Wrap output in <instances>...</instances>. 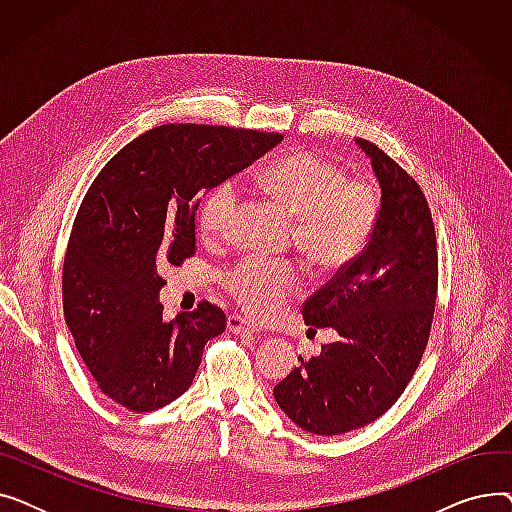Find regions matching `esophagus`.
Masks as SVG:
<instances>
[{"instance_id":"obj_1","label":"esophagus","mask_w":512,"mask_h":512,"mask_svg":"<svg viewBox=\"0 0 512 512\" xmlns=\"http://www.w3.org/2000/svg\"><path fill=\"white\" fill-rule=\"evenodd\" d=\"M228 330L232 334H255L257 330L253 328V324H249V319L240 317L238 313L228 315Z\"/></svg>"}]
</instances>
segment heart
Here are the masks:
<instances>
[{
    "mask_svg": "<svg viewBox=\"0 0 512 512\" xmlns=\"http://www.w3.org/2000/svg\"><path fill=\"white\" fill-rule=\"evenodd\" d=\"M249 182L292 215L297 245L324 272L353 263L382 218L378 184L363 176H346L340 164L311 149H294L267 161L249 174ZM236 211V186H213L199 209L201 236L228 238ZM224 284L247 313L270 319L299 290L301 272L290 261L247 257L226 274Z\"/></svg>",
    "mask_w": 512,
    "mask_h": 512,
    "instance_id": "heart-1",
    "label": "heart"
}]
</instances>
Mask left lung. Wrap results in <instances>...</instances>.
I'll use <instances>...</instances> for the list:
<instances>
[{"label": "left lung", "mask_w": 512, "mask_h": 512, "mask_svg": "<svg viewBox=\"0 0 512 512\" xmlns=\"http://www.w3.org/2000/svg\"><path fill=\"white\" fill-rule=\"evenodd\" d=\"M382 186V218L365 251L303 305L305 324L338 340L276 384L280 409L317 436L353 432L405 392L425 353L438 294L436 228L413 176L357 139Z\"/></svg>", "instance_id": "8db88e82"}]
</instances>
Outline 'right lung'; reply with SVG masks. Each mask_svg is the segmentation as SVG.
I'll return each mask as SVG.
<instances>
[{
    "label": "right lung",
    "mask_w": 512,
    "mask_h": 512,
    "mask_svg": "<svg viewBox=\"0 0 512 512\" xmlns=\"http://www.w3.org/2000/svg\"><path fill=\"white\" fill-rule=\"evenodd\" d=\"M284 137L251 128L164 124L122 147L78 207L62 270L64 319L99 390L134 413L191 388L226 313L201 301L164 319L159 270L195 253L201 197Z\"/></svg>",
    "instance_id": "add662e5"
}]
</instances>
